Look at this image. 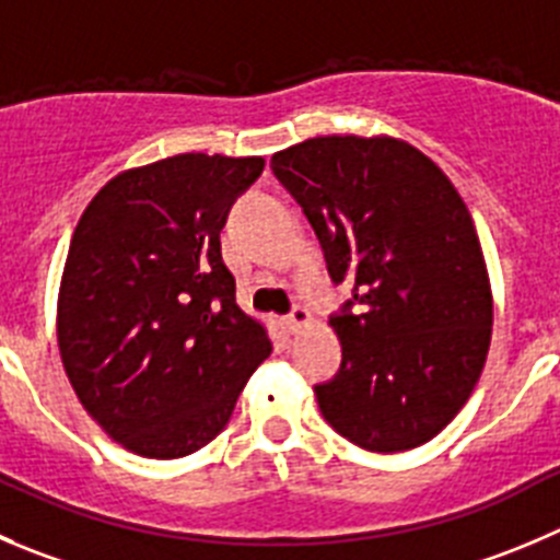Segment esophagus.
Segmentation results:
<instances>
[{
  "label": "esophagus",
  "instance_id": "esophagus-1",
  "mask_svg": "<svg viewBox=\"0 0 560 560\" xmlns=\"http://www.w3.org/2000/svg\"><path fill=\"white\" fill-rule=\"evenodd\" d=\"M283 324L289 332H300L302 327H307V324H311V311H307L305 305H294L291 307L289 316H285Z\"/></svg>",
  "mask_w": 560,
  "mask_h": 560
}]
</instances>
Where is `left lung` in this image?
Instances as JSON below:
<instances>
[{"label": "left lung", "instance_id": "8db88e82", "mask_svg": "<svg viewBox=\"0 0 560 560\" xmlns=\"http://www.w3.org/2000/svg\"><path fill=\"white\" fill-rule=\"evenodd\" d=\"M351 300L329 316L340 369L316 385L324 420L376 454L418 448L481 376L492 291L465 200L412 145L316 137L271 156Z\"/></svg>", "mask_w": 560, "mask_h": 560}]
</instances>
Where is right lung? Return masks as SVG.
Here are the masks:
<instances>
[{"mask_svg": "<svg viewBox=\"0 0 560 560\" xmlns=\"http://www.w3.org/2000/svg\"><path fill=\"white\" fill-rule=\"evenodd\" d=\"M260 173L258 156L180 153L112 178L79 220L60 289L62 365L84 409L135 454L209 445L269 357L220 242Z\"/></svg>", "mask_w": 560, "mask_h": 560, "instance_id": "1", "label": "right lung"}]
</instances>
